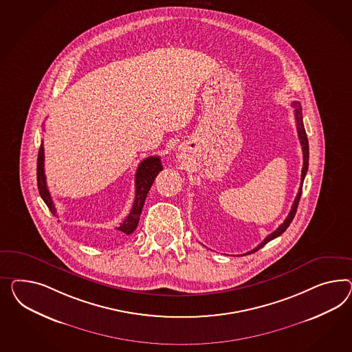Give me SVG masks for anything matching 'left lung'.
Instances as JSON below:
<instances>
[{
  "mask_svg": "<svg viewBox=\"0 0 352 352\" xmlns=\"http://www.w3.org/2000/svg\"><path fill=\"white\" fill-rule=\"evenodd\" d=\"M292 107L295 109L297 134H298V138H300V143H301V146H302V156H304V165H302V171H301V186H300V190L297 192V196H296L295 201H294V205H292V208H291V211H289V214H288V217L285 218V221L279 226V228L274 230L272 234H269L258 246H256L254 250H251L250 252H248V254H254L257 250L264 248L267 242H270V241L274 239V238L279 237V236L285 232V229L289 227L291 221L295 218L297 206H298L300 197H301V193H302V183H304L305 175H306V173H307V166H309V141H307V135H306V132H305L304 122H302V107H301V104L294 102Z\"/></svg>",
  "mask_w": 352,
  "mask_h": 352,
  "instance_id": "obj_1",
  "label": "left lung"
}]
</instances>
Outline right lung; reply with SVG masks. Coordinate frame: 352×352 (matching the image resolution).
Returning a JSON list of instances; mask_svg holds the SVG:
<instances>
[{"label": "right lung", "instance_id": "obj_1", "mask_svg": "<svg viewBox=\"0 0 352 352\" xmlns=\"http://www.w3.org/2000/svg\"><path fill=\"white\" fill-rule=\"evenodd\" d=\"M162 170V162H160V157H157V156H150L138 165V169L135 173V197H134L133 206H132L129 215L124 219L123 223L116 228L120 234L129 236L133 233L134 229L137 228L147 193L151 188L152 183L155 181L156 175ZM37 184H38L39 195H41L42 200L45 201V204L47 205L52 215L56 217V209H55V205L51 199V195L48 192L47 184H46L43 144H41V147H39L38 159H37Z\"/></svg>", "mask_w": 352, "mask_h": 352}]
</instances>
